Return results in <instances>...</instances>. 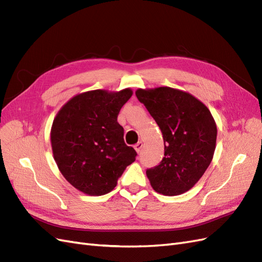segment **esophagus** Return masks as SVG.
I'll list each match as a JSON object with an SVG mask.
<instances>
[{"mask_svg":"<svg viewBox=\"0 0 262 262\" xmlns=\"http://www.w3.org/2000/svg\"><path fill=\"white\" fill-rule=\"evenodd\" d=\"M134 148H135V150L137 151V152H140V150H141V148H143V141H138V143L134 146Z\"/></svg>","mask_w":262,"mask_h":262,"instance_id":"esophagus-1","label":"esophagus"}]
</instances>
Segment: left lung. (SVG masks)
<instances>
[{
  "label": "left lung",
  "mask_w": 262,
  "mask_h": 262,
  "mask_svg": "<svg viewBox=\"0 0 262 262\" xmlns=\"http://www.w3.org/2000/svg\"><path fill=\"white\" fill-rule=\"evenodd\" d=\"M136 96L158 124L164 157L146 174L152 189L179 195L193 188L210 166L217 128L203 103L190 93L169 86L138 89Z\"/></svg>",
  "instance_id": "8db88e82"
}]
</instances>
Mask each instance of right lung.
<instances>
[{"instance_id":"1","label":"right lung","mask_w":262,"mask_h":262,"mask_svg":"<svg viewBox=\"0 0 262 262\" xmlns=\"http://www.w3.org/2000/svg\"><path fill=\"white\" fill-rule=\"evenodd\" d=\"M133 91L94 90L73 96L51 126L52 154L62 176L88 195L113 190L137 152L124 141L117 116Z\"/></svg>"}]
</instances>
